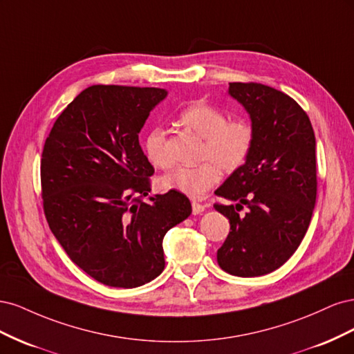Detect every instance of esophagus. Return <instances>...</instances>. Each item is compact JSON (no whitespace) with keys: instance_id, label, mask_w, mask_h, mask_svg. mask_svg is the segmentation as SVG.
Wrapping results in <instances>:
<instances>
[{"instance_id":"obj_1","label":"esophagus","mask_w":354,"mask_h":354,"mask_svg":"<svg viewBox=\"0 0 354 354\" xmlns=\"http://www.w3.org/2000/svg\"><path fill=\"white\" fill-rule=\"evenodd\" d=\"M203 211H205V205H202V203H198V202L192 203V212H194L195 216H198V214H202Z\"/></svg>"}]
</instances>
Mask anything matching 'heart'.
<instances>
[{
    "instance_id": "heart-1",
    "label": "heart",
    "mask_w": 354,
    "mask_h": 354,
    "mask_svg": "<svg viewBox=\"0 0 354 354\" xmlns=\"http://www.w3.org/2000/svg\"><path fill=\"white\" fill-rule=\"evenodd\" d=\"M178 118L186 128L205 140L201 149V159L209 162L198 167H178L160 177L159 183L165 190H174L198 199L218 183V167L226 173H232L245 164L251 152L254 133L246 121H229L226 113L205 103L187 106ZM145 153L149 162L156 168L171 165L164 128L155 127L146 134Z\"/></svg>"
}]
</instances>
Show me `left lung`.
Here are the masks:
<instances>
[{
  "label": "left lung",
  "mask_w": 354,
  "mask_h": 354,
  "mask_svg": "<svg viewBox=\"0 0 354 354\" xmlns=\"http://www.w3.org/2000/svg\"><path fill=\"white\" fill-rule=\"evenodd\" d=\"M229 95L250 115L254 142L245 164L216 195L236 203L214 208L230 221L217 251L218 266L234 276L279 269L301 243L316 203V138L299 104L263 84L230 82ZM245 205V214L239 211Z\"/></svg>",
  "instance_id": "1"
}]
</instances>
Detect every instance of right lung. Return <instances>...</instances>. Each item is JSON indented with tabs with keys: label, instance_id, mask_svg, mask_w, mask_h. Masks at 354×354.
Listing matches in <instances>:
<instances>
[{
	"label": "right lung",
	"instance_id": "obj_1",
	"mask_svg": "<svg viewBox=\"0 0 354 354\" xmlns=\"http://www.w3.org/2000/svg\"><path fill=\"white\" fill-rule=\"evenodd\" d=\"M164 88L91 85L60 113L41 159L48 226L69 259L104 285L136 288L165 267V233L192 214L189 199L151 192L153 167L138 133Z\"/></svg>",
	"mask_w": 354,
	"mask_h": 354
}]
</instances>
